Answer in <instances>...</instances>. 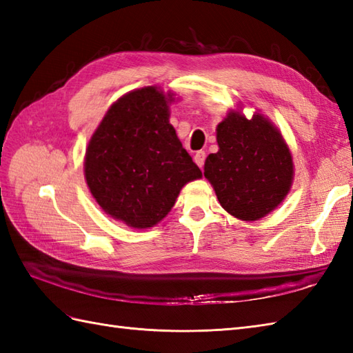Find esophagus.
Returning a JSON list of instances; mask_svg holds the SVG:
<instances>
[{
	"label": "esophagus",
	"instance_id": "esophagus-1",
	"mask_svg": "<svg viewBox=\"0 0 353 353\" xmlns=\"http://www.w3.org/2000/svg\"><path fill=\"white\" fill-rule=\"evenodd\" d=\"M205 161H206V153L205 152H197L196 156H194V162H196L200 168H203Z\"/></svg>",
	"mask_w": 353,
	"mask_h": 353
}]
</instances>
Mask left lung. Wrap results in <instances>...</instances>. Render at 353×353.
<instances>
[{"mask_svg": "<svg viewBox=\"0 0 353 353\" xmlns=\"http://www.w3.org/2000/svg\"><path fill=\"white\" fill-rule=\"evenodd\" d=\"M220 150L208 156L205 177L220 205L239 220L254 221L281 203L292 182V159L281 133L261 114L230 112L216 127Z\"/></svg>", "mask_w": 353, "mask_h": 353, "instance_id": "obj_1", "label": "left lung"}]
</instances>
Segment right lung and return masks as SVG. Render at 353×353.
Wrapping results in <instances>:
<instances>
[{"label":"right lung","mask_w":353,"mask_h":353,"mask_svg":"<svg viewBox=\"0 0 353 353\" xmlns=\"http://www.w3.org/2000/svg\"><path fill=\"white\" fill-rule=\"evenodd\" d=\"M170 101L154 86L125 94L86 150L85 176L97 203L134 229L159 223L182 186L201 177L168 121Z\"/></svg>","instance_id":"1"}]
</instances>
